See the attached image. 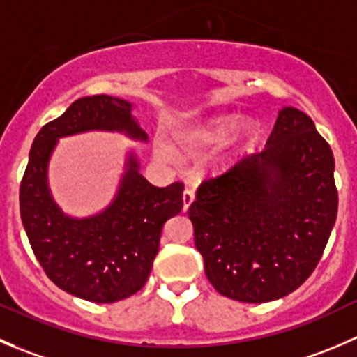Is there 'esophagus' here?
I'll return each instance as SVG.
<instances>
[{
    "instance_id": "1",
    "label": "esophagus",
    "mask_w": 357,
    "mask_h": 357,
    "mask_svg": "<svg viewBox=\"0 0 357 357\" xmlns=\"http://www.w3.org/2000/svg\"><path fill=\"white\" fill-rule=\"evenodd\" d=\"M193 200H195V192H193L192 188H186L185 192H183V209L188 211L190 204H192Z\"/></svg>"
}]
</instances>
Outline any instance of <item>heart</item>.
Segmentation results:
<instances>
[{"label":"heart","instance_id":"obj_1","mask_svg":"<svg viewBox=\"0 0 357 357\" xmlns=\"http://www.w3.org/2000/svg\"><path fill=\"white\" fill-rule=\"evenodd\" d=\"M237 123L238 120L231 119V116L207 123V126L200 127V129H197L190 136L188 146H214V144L225 143V141H228L231 137ZM160 155L162 157H167V153L164 150L160 151Z\"/></svg>","mask_w":357,"mask_h":357}]
</instances>
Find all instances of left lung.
Here are the masks:
<instances>
[{
	"mask_svg": "<svg viewBox=\"0 0 357 357\" xmlns=\"http://www.w3.org/2000/svg\"><path fill=\"white\" fill-rule=\"evenodd\" d=\"M333 171L312 119L286 106L259 153L200 183L188 218L220 295L263 303L309 279L337 220Z\"/></svg>",
	"mask_w": 357,
	"mask_h": 357,
	"instance_id": "1",
	"label": "left lung"
}]
</instances>
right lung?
<instances>
[{
  "label": "right lung",
  "instance_id": "right-lung-1",
  "mask_svg": "<svg viewBox=\"0 0 357 357\" xmlns=\"http://www.w3.org/2000/svg\"><path fill=\"white\" fill-rule=\"evenodd\" d=\"M130 109V102L105 94L75 101L36 134L20 181V218L41 268L66 293L94 303L126 300L146 284L164 223L183 209L185 185L153 186L130 157L112 206L98 216L75 220L52 200L47 164L59 137L83 130H126L146 139Z\"/></svg>",
  "mask_w": 357,
  "mask_h": 357
}]
</instances>
